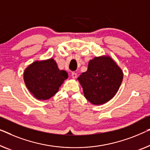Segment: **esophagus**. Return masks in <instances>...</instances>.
Here are the masks:
<instances>
[{"mask_svg": "<svg viewBox=\"0 0 150 150\" xmlns=\"http://www.w3.org/2000/svg\"><path fill=\"white\" fill-rule=\"evenodd\" d=\"M71 77H72L73 79H76V78L77 77V74L74 72V71L71 72Z\"/></svg>", "mask_w": 150, "mask_h": 150, "instance_id": "obj_1", "label": "esophagus"}]
</instances>
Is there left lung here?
Here are the masks:
<instances>
[{"mask_svg": "<svg viewBox=\"0 0 150 150\" xmlns=\"http://www.w3.org/2000/svg\"><path fill=\"white\" fill-rule=\"evenodd\" d=\"M123 73L111 57H95L88 69L78 78L84 97L94 105H101L114 97L120 88Z\"/></svg>", "mask_w": 150, "mask_h": 150, "instance_id": "8db88e82", "label": "left lung"}]
</instances>
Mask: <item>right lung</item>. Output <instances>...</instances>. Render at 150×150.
Instances as JSON below:
<instances>
[{"mask_svg": "<svg viewBox=\"0 0 150 150\" xmlns=\"http://www.w3.org/2000/svg\"><path fill=\"white\" fill-rule=\"evenodd\" d=\"M68 78V73L59 70L53 59L32 63L25 69L23 74L28 90L40 100H46L53 97Z\"/></svg>", "mask_w": 150, "mask_h": 150, "instance_id": "right-lung-1", "label": "right lung"}]
</instances>
